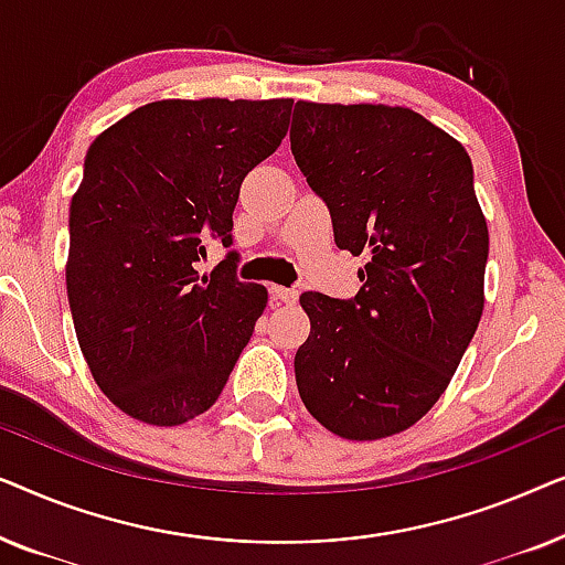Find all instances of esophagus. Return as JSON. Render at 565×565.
<instances>
[{
  "mask_svg": "<svg viewBox=\"0 0 565 565\" xmlns=\"http://www.w3.org/2000/svg\"><path fill=\"white\" fill-rule=\"evenodd\" d=\"M273 296L280 300V303L292 306L298 300V290L296 288H282V285H273Z\"/></svg>",
  "mask_w": 565,
  "mask_h": 565,
  "instance_id": "obj_1",
  "label": "esophagus"
}]
</instances>
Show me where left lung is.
Instances as JSON below:
<instances>
[{"label":"left lung","instance_id":"obj_1","mask_svg":"<svg viewBox=\"0 0 565 565\" xmlns=\"http://www.w3.org/2000/svg\"><path fill=\"white\" fill-rule=\"evenodd\" d=\"M290 149L327 203L339 249L367 254L362 288L303 292L311 334L296 383L316 422L383 439L452 381L483 313L489 228L462 143L408 107L298 99Z\"/></svg>","mask_w":565,"mask_h":565}]
</instances>
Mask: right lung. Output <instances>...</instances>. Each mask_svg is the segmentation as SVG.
I'll return each mask as SVG.
<instances>
[{
    "mask_svg": "<svg viewBox=\"0 0 565 565\" xmlns=\"http://www.w3.org/2000/svg\"><path fill=\"white\" fill-rule=\"evenodd\" d=\"M292 99H159L95 138L68 211L66 292L89 373L122 414L177 427L218 401L267 306L234 252L244 177L288 134Z\"/></svg>",
    "mask_w": 565,
    "mask_h": 565,
    "instance_id": "add662e5",
    "label": "right lung"
}]
</instances>
